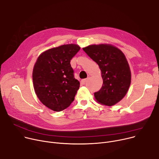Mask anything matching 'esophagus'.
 <instances>
[{"label": "esophagus", "instance_id": "1", "mask_svg": "<svg viewBox=\"0 0 159 159\" xmlns=\"http://www.w3.org/2000/svg\"><path fill=\"white\" fill-rule=\"evenodd\" d=\"M87 80H88L87 79H83V80H81V82L83 84H85L86 83V82H87Z\"/></svg>", "mask_w": 159, "mask_h": 159}]
</instances>
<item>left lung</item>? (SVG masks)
I'll list each match as a JSON object with an SVG mask.
<instances>
[{
	"mask_svg": "<svg viewBox=\"0 0 159 159\" xmlns=\"http://www.w3.org/2000/svg\"><path fill=\"white\" fill-rule=\"evenodd\" d=\"M83 50L101 71L102 86L94 93L97 102L108 106L119 102L131 84V71L126 57L119 49L109 44L91 45Z\"/></svg>",
	"mask_w": 159,
	"mask_h": 159,
	"instance_id": "left-lung-1",
	"label": "left lung"
}]
</instances>
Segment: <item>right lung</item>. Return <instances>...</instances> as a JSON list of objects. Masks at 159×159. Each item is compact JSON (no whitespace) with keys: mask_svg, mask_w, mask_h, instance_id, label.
I'll return each instance as SVG.
<instances>
[{"mask_svg":"<svg viewBox=\"0 0 159 159\" xmlns=\"http://www.w3.org/2000/svg\"><path fill=\"white\" fill-rule=\"evenodd\" d=\"M80 49L73 44L49 49L39 57L34 66L35 93L41 102L53 111H62L74 101L80 82L74 77L70 61Z\"/></svg>","mask_w":159,"mask_h":159,"instance_id":"obj_1","label":"right lung"}]
</instances>
